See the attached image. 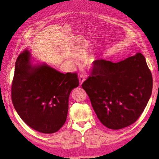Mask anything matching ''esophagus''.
<instances>
[{
	"mask_svg": "<svg viewBox=\"0 0 159 159\" xmlns=\"http://www.w3.org/2000/svg\"><path fill=\"white\" fill-rule=\"evenodd\" d=\"M85 76L84 75H80L79 76V82H80V85H82V83L85 81Z\"/></svg>",
	"mask_w": 159,
	"mask_h": 159,
	"instance_id": "obj_1",
	"label": "esophagus"
}]
</instances>
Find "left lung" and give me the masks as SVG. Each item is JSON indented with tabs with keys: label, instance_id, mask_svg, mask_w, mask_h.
<instances>
[{
	"label": "left lung",
	"instance_id": "1",
	"mask_svg": "<svg viewBox=\"0 0 159 159\" xmlns=\"http://www.w3.org/2000/svg\"><path fill=\"white\" fill-rule=\"evenodd\" d=\"M82 87L101 123L119 130L135 122L143 112L152 91V76L139 52L117 63L94 61Z\"/></svg>",
	"mask_w": 159,
	"mask_h": 159
}]
</instances>
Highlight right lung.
Returning <instances> with one entry per match:
<instances>
[{"instance_id": "right-lung-1", "label": "right lung", "mask_w": 159, "mask_h": 159, "mask_svg": "<svg viewBox=\"0 0 159 159\" xmlns=\"http://www.w3.org/2000/svg\"><path fill=\"white\" fill-rule=\"evenodd\" d=\"M27 50L16 59L11 100L21 119L33 129L50 134L66 122L68 99L79 85L76 72L63 74L43 63L33 66Z\"/></svg>"}]
</instances>
